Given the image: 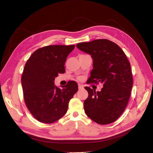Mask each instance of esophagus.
I'll use <instances>...</instances> for the list:
<instances>
[{
    "instance_id": "obj_1",
    "label": "esophagus",
    "mask_w": 153,
    "mask_h": 153,
    "mask_svg": "<svg viewBox=\"0 0 153 153\" xmlns=\"http://www.w3.org/2000/svg\"><path fill=\"white\" fill-rule=\"evenodd\" d=\"M78 87H79V90L82 89L84 88L83 85H81V84H78Z\"/></svg>"
}]
</instances>
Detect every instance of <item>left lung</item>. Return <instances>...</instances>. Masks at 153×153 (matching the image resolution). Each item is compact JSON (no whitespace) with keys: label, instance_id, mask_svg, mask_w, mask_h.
<instances>
[{"label":"left lung","instance_id":"1","mask_svg":"<svg viewBox=\"0 0 153 153\" xmlns=\"http://www.w3.org/2000/svg\"><path fill=\"white\" fill-rule=\"evenodd\" d=\"M76 47L91 55L93 69L87 84H103L101 91L85 87L86 115L99 124H108L121 116L129 100L133 84L130 62L122 49L108 39L81 42Z\"/></svg>","mask_w":153,"mask_h":153}]
</instances>
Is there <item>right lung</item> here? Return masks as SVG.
<instances>
[{"label": "right lung", "instance_id": "1", "mask_svg": "<svg viewBox=\"0 0 153 153\" xmlns=\"http://www.w3.org/2000/svg\"><path fill=\"white\" fill-rule=\"evenodd\" d=\"M74 45H48L33 52L26 62L21 83L25 104L37 121L51 124L63 117L69 102L78 90L71 81L62 89L54 85L59 74L65 72L64 64Z\"/></svg>", "mask_w": 153, "mask_h": 153}]
</instances>
